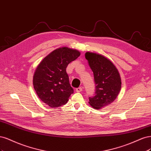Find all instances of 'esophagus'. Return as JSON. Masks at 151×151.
Segmentation results:
<instances>
[{"label":"esophagus","mask_w":151,"mask_h":151,"mask_svg":"<svg viewBox=\"0 0 151 151\" xmlns=\"http://www.w3.org/2000/svg\"><path fill=\"white\" fill-rule=\"evenodd\" d=\"M82 90H83V87H79V88H77L76 89V92H81V91H82Z\"/></svg>","instance_id":"1"}]
</instances>
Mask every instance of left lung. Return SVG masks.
Returning a JSON list of instances; mask_svg holds the SVG:
<instances>
[{
	"instance_id": "left-lung-1",
	"label": "left lung",
	"mask_w": 151,
	"mask_h": 151,
	"mask_svg": "<svg viewBox=\"0 0 151 151\" xmlns=\"http://www.w3.org/2000/svg\"><path fill=\"white\" fill-rule=\"evenodd\" d=\"M85 58L93 73L95 94L89 98L90 105L100 109L116 99L121 89V78L118 70L107 58L96 53L86 52Z\"/></svg>"
}]
</instances>
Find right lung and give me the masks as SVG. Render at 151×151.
I'll use <instances>...</instances> for the list:
<instances>
[{
    "label": "right lung",
    "mask_w": 151,
    "mask_h": 151,
    "mask_svg": "<svg viewBox=\"0 0 151 151\" xmlns=\"http://www.w3.org/2000/svg\"><path fill=\"white\" fill-rule=\"evenodd\" d=\"M80 55L78 50L63 47L52 51L37 67L33 85L38 97L51 108L66 104L73 93L66 68Z\"/></svg>",
    "instance_id": "add662e5"
}]
</instances>
